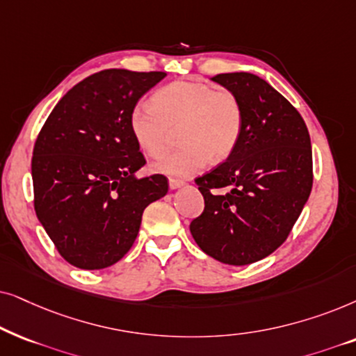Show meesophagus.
I'll return each instance as SVG.
<instances>
[{"label":"esophagus","mask_w":356,"mask_h":356,"mask_svg":"<svg viewBox=\"0 0 356 356\" xmlns=\"http://www.w3.org/2000/svg\"><path fill=\"white\" fill-rule=\"evenodd\" d=\"M186 186V182L184 181H179V179H169V187L172 188V191H175V188H181Z\"/></svg>","instance_id":"1"}]
</instances>
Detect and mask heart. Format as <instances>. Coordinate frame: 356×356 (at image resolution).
<instances>
[{"mask_svg": "<svg viewBox=\"0 0 356 356\" xmlns=\"http://www.w3.org/2000/svg\"><path fill=\"white\" fill-rule=\"evenodd\" d=\"M129 125L146 154L158 158L169 148L172 130L182 146L154 163V170L188 177L213 161L226 159L238 146L244 127V108L239 97L227 89L179 79L159 88L151 104L131 107Z\"/></svg>", "mask_w": 356, "mask_h": 356, "instance_id": "obj_1", "label": "heart"}]
</instances>
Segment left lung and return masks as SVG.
I'll use <instances>...</instances> for the list:
<instances>
[{
	"instance_id": "1",
	"label": "left lung",
	"mask_w": 356,
	"mask_h": 356,
	"mask_svg": "<svg viewBox=\"0 0 356 356\" xmlns=\"http://www.w3.org/2000/svg\"><path fill=\"white\" fill-rule=\"evenodd\" d=\"M211 79L239 97L244 127L229 158L195 179L205 208L191 233L210 257L248 265L280 248L301 215L312 188L311 138L300 112L259 76Z\"/></svg>"
}]
</instances>
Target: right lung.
<instances>
[{
  "instance_id": "1",
  "label": "right lung",
  "mask_w": 356,
  "mask_h": 356,
  "mask_svg": "<svg viewBox=\"0 0 356 356\" xmlns=\"http://www.w3.org/2000/svg\"><path fill=\"white\" fill-rule=\"evenodd\" d=\"M163 71L104 70L71 88L42 127L32 153L35 215L58 254L83 270L111 267L129 252L141 216L168 193L130 131L131 107Z\"/></svg>"
}]
</instances>
